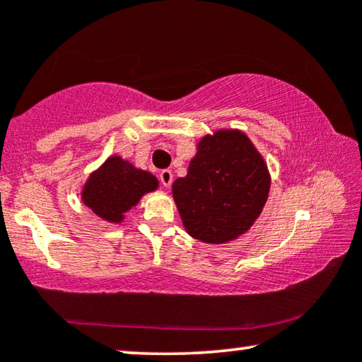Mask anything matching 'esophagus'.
<instances>
[{"label":"esophagus","mask_w":362,"mask_h":362,"mask_svg":"<svg viewBox=\"0 0 362 362\" xmlns=\"http://www.w3.org/2000/svg\"><path fill=\"white\" fill-rule=\"evenodd\" d=\"M160 180L163 182V186L170 187L171 182H173V173L170 170H161L160 171Z\"/></svg>","instance_id":"obj_1"}]
</instances>
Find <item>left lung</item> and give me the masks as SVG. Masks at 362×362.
I'll return each mask as SVG.
<instances>
[{
	"label": "left lung",
	"instance_id": "1",
	"mask_svg": "<svg viewBox=\"0 0 362 362\" xmlns=\"http://www.w3.org/2000/svg\"><path fill=\"white\" fill-rule=\"evenodd\" d=\"M269 189V170L247 135L219 130L197 143L187 175L173 182V197L187 234L226 244L250 229Z\"/></svg>",
	"mask_w": 362,
	"mask_h": 362
}]
</instances>
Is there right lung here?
<instances>
[{"label":"right lung","mask_w":362,"mask_h":362,"mask_svg":"<svg viewBox=\"0 0 362 362\" xmlns=\"http://www.w3.org/2000/svg\"><path fill=\"white\" fill-rule=\"evenodd\" d=\"M158 180L151 173L136 170L120 156H110L93 171L83 186V204L108 222L123 221V214L138 204L143 194L155 191Z\"/></svg>","instance_id":"1"}]
</instances>
